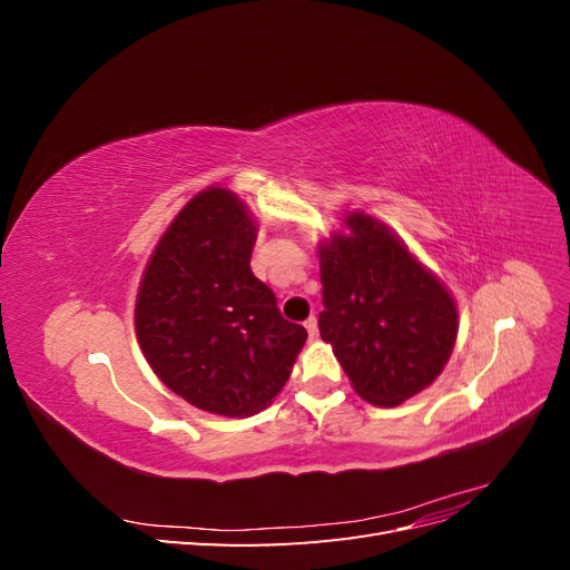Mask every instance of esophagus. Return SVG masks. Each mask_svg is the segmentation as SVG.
<instances>
[{
	"label": "esophagus",
	"mask_w": 570,
	"mask_h": 570,
	"mask_svg": "<svg viewBox=\"0 0 570 570\" xmlns=\"http://www.w3.org/2000/svg\"><path fill=\"white\" fill-rule=\"evenodd\" d=\"M304 327H306L308 335L316 337V335H318V318H316V316H308V318L304 321Z\"/></svg>",
	"instance_id": "esophagus-1"
}]
</instances>
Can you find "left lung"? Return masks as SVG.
I'll list each match as a JSON object with an SVG mask.
<instances>
[{
  "instance_id": "8db88e82",
  "label": "left lung",
  "mask_w": 570,
  "mask_h": 570,
  "mask_svg": "<svg viewBox=\"0 0 570 570\" xmlns=\"http://www.w3.org/2000/svg\"><path fill=\"white\" fill-rule=\"evenodd\" d=\"M347 235L318 245V331L375 406H396L442 373L456 342V304L385 223L352 212Z\"/></svg>"
}]
</instances>
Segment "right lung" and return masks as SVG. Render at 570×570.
<instances>
[{
	"mask_svg": "<svg viewBox=\"0 0 570 570\" xmlns=\"http://www.w3.org/2000/svg\"><path fill=\"white\" fill-rule=\"evenodd\" d=\"M256 223L230 189L185 204L154 249L135 331L159 381L218 416H252L283 390L306 331L249 268Z\"/></svg>",
	"mask_w": 570,
	"mask_h": 570,
	"instance_id": "right-lung-1",
	"label": "right lung"
}]
</instances>
